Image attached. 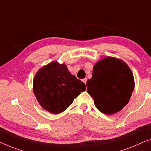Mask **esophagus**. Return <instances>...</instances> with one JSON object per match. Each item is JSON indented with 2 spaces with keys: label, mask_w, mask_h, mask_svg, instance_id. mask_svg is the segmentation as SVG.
I'll return each instance as SVG.
<instances>
[{
  "label": "esophagus",
  "mask_w": 151,
  "mask_h": 151,
  "mask_svg": "<svg viewBox=\"0 0 151 151\" xmlns=\"http://www.w3.org/2000/svg\"><path fill=\"white\" fill-rule=\"evenodd\" d=\"M83 81V82L85 83V85H86V83H87V78H83V79L82 80Z\"/></svg>",
  "instance_id": "1"
}]
</instances>
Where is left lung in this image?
<instances>
[{"label":"left lung","instance_id":"obj_1","mask_svg":"<svg viewBox=\"0 0 151 151\" xmlns=\"http://www.w3.org/2000/svg\"><path fill=\"white\" fill-rule=\"evenodd\" d=\"M86 85L96 107L102 113L112 114L129 102L134 89V78L125 62L106 57L94 65L92 77Z\"/></svg>","mask_w":151,"mask_h":151}]
</instances>
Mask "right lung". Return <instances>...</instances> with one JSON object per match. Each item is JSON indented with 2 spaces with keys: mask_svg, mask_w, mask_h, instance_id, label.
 Instances as JSON below:
<instances>
[{
  "mask_svg": "<svg viewBox=\"0 0 151 151\" xmlns=\"http://www.w3.org/2000/svg\"><path fill=\"white\" fill-rule=\"evenodd\" d=\"M86 89L85 83L72 75L64 64L52 62L40 68L33 81V91L40 105L60 114Z\"/></svg>",
  "mask_w": 151,
  "mask_h": 151,
  "instance_id": "1",
  "label": "right lung"
}]
</instances>
